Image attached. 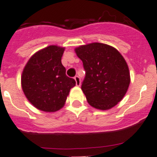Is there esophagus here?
<instances>
[{
	"label": "esophagus",
	"mask_w": 157,
	"mask_h": 157,
	"mask_svg": "<svg viewBox=\"0 0 157 157\" xmlns=\"http://www.w3.org/2000/svg\"><path fill=\"white\" fill-rule=\"evenodd\" d=\"M74 78L75 80L76 86H80V85H81V79H80V78L78 75H76Z\"/></svg>",
	"instance_id": "1"
}]
</instances>
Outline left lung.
Here are the masks:
<instances>
[{"mask_svg": "<svg viewBox=\"0 0 157 157\" xmlns=\"http://www.w3.org/2000/svg\"><path fill=\"white\" fill-rule=\"evenodd\" d=\"M82 61L86 77L82 90L95 109L108 110L123 98L130 82L125 59L114 47L94 42L75 49Z\"/></svg>", "mask_w": 157, "mask_h": 157, "instance_id": "obj_1", "label": "left lung"}]
</instances>
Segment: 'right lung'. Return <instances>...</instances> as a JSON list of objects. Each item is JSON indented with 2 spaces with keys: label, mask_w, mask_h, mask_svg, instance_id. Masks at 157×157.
<instances>
[{
  "label": "right lung",
  "mask_w": 157,
  "mask_h": 157,
  "mask_svg": "<svg viewBox=\"0 0 157 157\" xmlns=\"http://www.w3.org/2000/svg\"><path fill=\"white\" fill-rule=\"evenodd\" d=\"M63 47L49 45L33 55L25 66L21 85L26 98L36 109L53 112L62 109L74 78L66 75L61 63Z\"/></svg>",
  "instance_id": "add662e5"
}]
</instances>
